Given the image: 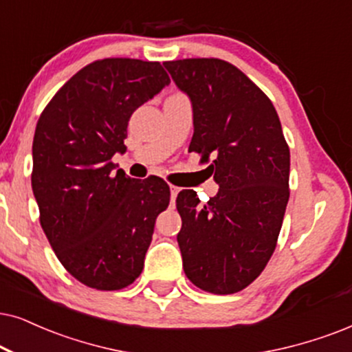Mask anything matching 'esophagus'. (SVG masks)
Masks as SVG:
<instances>
[{
    "label": "esophagus",
    "mask_w": 352,
    "mask_h": 352,
    "mask_svg": "<svg viewBox=\"0 0 352 352\" xmlns=\"http://www.w3.org/2000/svg\"><path fill=\"white\" fill-rule=\"evenodd\" d=\"M179 188H177V186H173V185H170V198H172V201H175V198H177V195H179Z\"/></svg>",
    "instance_id": "obj_1"
}]
</instances>
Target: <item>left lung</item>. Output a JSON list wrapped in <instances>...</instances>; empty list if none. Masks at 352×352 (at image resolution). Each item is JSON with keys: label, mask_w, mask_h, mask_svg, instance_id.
Masks as SVG:
<instances>
[{"label": "left lung", "mask_w": 352, "mask_h": 352, "mask_svg": "<svg viewBox=\"0 0 352 352\" xmlns=\"http://www.w3.org/2000/svg\"><path fill=\"white\" fill-rule=\"evenodd\" d=\"M166 69L193 109L190 149L219 184L204 206L180 191L177 235L186 278L212 294H234L255 281L273 255L289 199L291 155L281 122L260 87L228 61L190 58Z\"/></svg>", "instance_id": "left-lung-1"}]
</instances>
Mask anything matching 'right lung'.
<instances>
[{
	"label": "right lung",
	"mask_w": 352,
	"mask_h": 352,
	"mask_svg": "<svg viewBox=\"0 0 352 352\" xmlns=\"http://www.w3.org/2000/svg\"><path fill=\"white\" fill-rule=\"evenodd\" d=\"M157 61L105 58L78 71L40 115L32 190L40 224L71 276L99 291L135 281L155 217L168 206L161 179L135 180L112 157L133 112L168 86Z\"/></svg>",
	"instance_id": "add662e5"
}]
</instances>
